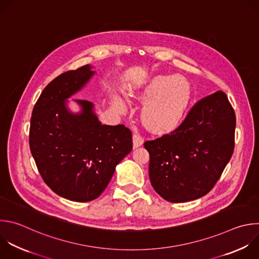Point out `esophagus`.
Masks as SVG:
<instances>
[{"label": "esophagus", "instance_id": "34e87169", "mask_svg": "<svg viewBox=\"0 0 259 259\" xmlns=\"http://www.w3.org/2000/svg\"><path fill=\"white\" fill-rule=\"evenodd\" d=\"M143 144V137L139 133L133 134V147L137 148Z\"/></svg>", "mask_w": 259, "mask_h": 259}]
</instances>
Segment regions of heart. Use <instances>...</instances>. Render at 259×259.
I'll return each mask as SVG.
<instances>
[{
  "label": "heart",
  "mask_w": 259,
  "mask_h": 259,
  "mask_svg": "<svg viewBox=\"0 0 259 259\" xmlns=\"http://www.w3.org/2000/svg\"><path fill=\"white\" fill-rule=\"evenodd\" d=\"M138 100H149L143 112L145 124L153 131L161 132L174 127L181 119L189 102L190 92L180 77L156 76L133 95ZM119 109L122 108L117 103Z\"/></svg>",
  "instance_id": "heart-1"
}]
</instances>
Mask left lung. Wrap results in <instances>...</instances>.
I'll use <instances>...</instances> for the list:
<instances>
[{"label":"left lung","instance_id":"8db88e82","mask_svg":"<svg viewBox=\"0 0 259 259\" xmlns=\"http://www.w3.org/2000/svg\"><path fill=\"white\" fill-rule=\"evenodd\" d=\"M235 128V112L225 93L198 101L178 128L144 142L153 189L175 203L207 194L233 154Z\"/></svg>","mask_w":259,"mask_h":259}]
</instances>
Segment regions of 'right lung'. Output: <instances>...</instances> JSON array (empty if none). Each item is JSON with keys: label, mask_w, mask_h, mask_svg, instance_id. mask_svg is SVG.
<instances>
[{"label": "right lung", "mask_w": 259, "mask_h": 259, "mask_svg": "<svg viewBox=\"0 0 259 259\" xmlns=\"http://www.w3.org/2000/svg\"><path fill=\"white\" fill-rule=\"evenodd\" d=\"M91 68L85 65L51 81L33 108L29 129L30 151L42 180L56 194L77 202L98 198L132 150L130 129L102 125L93 103L77 100L79 114L66 108V100L95 74Z\"/></svg>", "instance_id": "obj_1"}]
</instances>
